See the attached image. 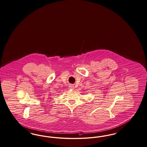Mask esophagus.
Returning a JSON list of instances; mask_svg holds the SVG:
<instances>
[{"label":"esophagus","instance_id":"esophagus-1","mask_svg":"<svg viewBox=\"0 0 147 147\" xmlns=\"http://www.w3.org/2000/svg\"><path fill=\"white\" fill-rule=\"evenodd\" d=\"M69 88L71 89V90H74V85H69Z\"/></svg>","mask_w":147,"mask_h":147}]
</instances>
